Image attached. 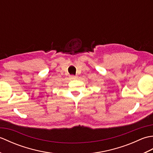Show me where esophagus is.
I'll return each instance as SVG.
<instances>
[{
    "mask_svg": "<svg viewBox=\"0 0 153 153\" xmlns=\"http://www.w3.org/2000/svg\"><path fill=\"white\" fill-rule=\"evenodd\" d=\"M70 77H71V79H77V76H74V75H72V76H71Z\"/></svg>",
    "mask_w": 153,
    "mask_h": 153,
    "instance_id": "34e87169",
    "label": "esophagus"
}]
</instances>
